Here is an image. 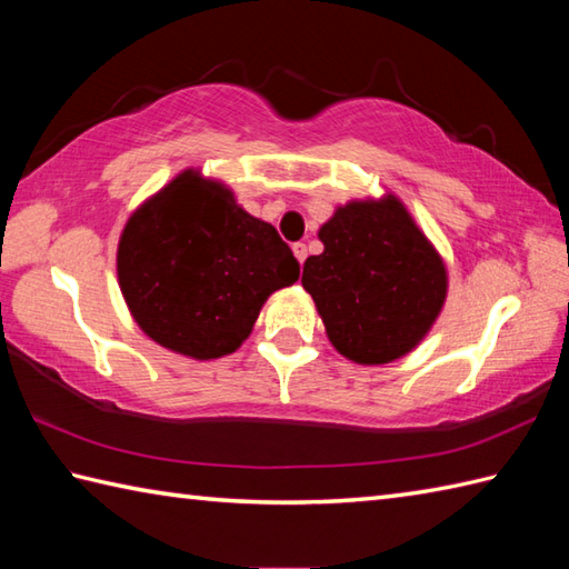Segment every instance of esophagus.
Instances as JSON below:
<instances>
[{"instance_id":"obj_1","label":"esophagus","mask_w":569,"mask_h":569,"mask_svg":"<svg viewBox=\"0 0 569 569\" xmlns=\"http://www.w3.org/2000/svg\"><path fill=\"white\" fill-rule=\"evenodd\" d=\"M293 257L298 259L300 266H303V261H306V257H308V247L303 244V241H298V244H293Z\"/></svg>"}]
</instances>
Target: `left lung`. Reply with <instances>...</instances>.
Listing matches in <instances>:
<instances>
[{
  "mask_svg": "<svg viewBox=\"0 0 569 569\" xmlns=\"http://www.w3.org/2000/svg\"><path fill=\"white\" fill-rule=\"evenodd\" d=\"M318 237L300 283L337 352L361 367L413 352L442 312L447 266L401 198L349 200Z\"/></svg>",
  "mask_w": 569,
  "mask_h": 569,
  "instance_id": "1",
  "label": "left lung"
}]
</instances>
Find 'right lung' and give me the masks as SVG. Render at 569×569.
Masks as SVG:
<instances>
[{"mask_svg": "<svg viewBox=\"0 0 569 569\" xmlns=\"http://www.w3.org/2000/svg\"><path fill=\"white\" fill-rule=\"evenodd\" d=\"M117 278L149 340L210 361L244 345L269 296L298 281V261L232 188L186 168L129 214Z\"/></svg>", "mask_w": 569, "mask_h": 569, "instance_id": "1", "label": "right lung"}]
</instances>
